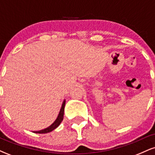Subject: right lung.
I'll use <instances>...</instances> for the list:
<instances>
[{"instance_id": "obj_1", "label": "right lung", "mask_w": 155, "mask_h": 155, "mask_svg": "<svg viewBox=\"0 0 155 155\" xmlns=\"http://www.w3.org/2000/svg\"><path fill=\"white\" fill-rule=\"evenodd\" d=\"M65 100L63 101V104H62L61 108H60V112H59V114H58V117L57 119L55 120V121L53 122L52 124H51L50 126L47 127V128L41 130H38V131H33V133H47L51 132V131L54 130L55 128L58 127L60 125L61 122L63 120V115H64V108H65Z\"/></svg>"}]
</instances>
